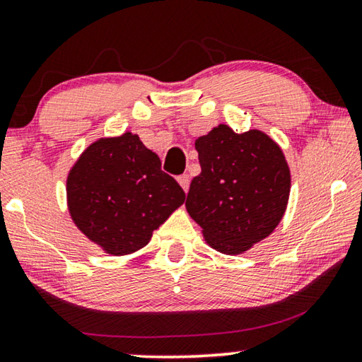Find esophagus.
Here are the masks:
<instances>
[{
	"label": "esophagus",
	"instance_id": "1",
	"mask_svg": "<svg viewBox=\"0 0 362 362\" xmlns=\"http://www.w3.org/2000/svg\"><path fill=\"white\" fill-rule=\"evenodd\" d=\"M177 180H179V183H180V187L183 188V192H188V187H190V179H188V175L187 174H183V175H180L179 177V179H177Z\"/></svg>",
	"mask_w": 362,
	"mask_h": 362
}]
</instances>
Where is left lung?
<instances>
[{
  "label": "left lung",
  "instance_id": "obj_1",
  "mask_svg": "<svg viewBox=\"0 0 362 362\" xmlns=\"http://www.w3.org/2000/svg\"><path fill=\"white\" fill-rule=\"evenodd\" d=\"M202 172L190 183L188 215L208 246L238 256L276 230L287 210L290 169L272 137L218 124L195 141Z\"/></svg>",
  "mask_w": 362,
  "mask_h": 362
}]
</instances>
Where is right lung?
<instances>
[{"label": "right lung", "instance_id": "right-lung-1", "mask_svg": "<svg viewBox=\"0 0 362 362\" xmlns=\"http://www.w3.org/2000/svg\"><path fill=\"white\" fill-rule=\"evenodd\" d=\"M185 202L156 152L131 131L91 142L67 177V205L75 226L110 256H126Z\"/></svg>", "mask_w": 362, "mask_h": 362}]
</instances>
